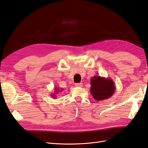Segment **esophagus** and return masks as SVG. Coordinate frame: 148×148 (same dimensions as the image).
Masks as SVG:
<instances>
[{"mask_svg": "<svg viewBox=\"0 0 148 148\" xmlns=\"http://www.w3.org/2000/svg\"><path fill=\"white\" fill-rule=\"evenodd\" d=\"M82 83H75V86L76 87H82Z\"/></svg>", "mask_w": 148, "mask_h": 148, "instance_id": "obj_1", "label": "esophagus"}]
</instances>
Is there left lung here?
Wrapping results in <instances>:
<instances>
[{"label": "left lung", "mask_w": 148, "mask_h": 148, "mask_svg": "<svg viewBox=\"0 0 148 148\" xmlns=\"http://www.w3.org/2000/svg\"><path fill=\"white\" fill-rule=\"evenodd\" d=\"M115 91V85L110 78L95 76L91 79L90 92L96 101L110 98Z\"/></svg>", "instance_id": "1"}]
</instances>
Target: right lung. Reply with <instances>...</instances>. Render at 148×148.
I'll use <instances>...</instances> for the list:
<instances>
[{"instance_id":"1","label":"right lung","mask_w":148,"mask_h":148,"mask_svg":"<svg viewBox=\"0 0 148 148\" xmlns=\"http://www.w3.org/2000/svg\"><path fill=\"white\" fill-rule=\"evenodd\" d=\"M62 90H64V89H62V88H61L60 90V89L58 88H55V91H54L55 92L53 93V94H52V95H51V96L53 98V99H54V98H56V95H57V94H59V91H62Z\"/></svg>"}]
</instances>
